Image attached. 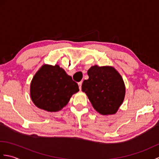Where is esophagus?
I'll use <instances>...</instances> for the list:
<instances>
[{
	"label": "esophagus",
	"instance_id": "1",
	"mask_svg": "<svg viewBox=\"0 0 159 159\" xmlns=\"http://www.w3.org/2000/svg\"><path fill=\"white\" fill-rule=\"evenodd\" d=\"M82 83H83V82H82V81H80V82H79V83H78V84H79V89H81V87H82Z\"/></svg>",
	"mask_w": 159,
	"mask_h": 159
}]
</instances>
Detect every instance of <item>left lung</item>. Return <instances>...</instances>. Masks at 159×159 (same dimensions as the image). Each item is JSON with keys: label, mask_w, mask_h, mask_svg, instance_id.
Instances as JSON below:
<instances>
[{"label": "left lung", "mask_w": 159, "mask_h": 159, "mask_svg": "<svg viewBox=\"0 0 159 159\" xmlns=\"http://www.w3.org/2000/svg\"><path fill=\"white\" fill-rule=\"evenodd\" d=\"M87 74L89 79L83 81L82 91L87 94L94 109L102 115L116 113L126 92L122 77L111 66H92Z\"/></svg>", "instance_id": "left-lung-1"}]
</instances>
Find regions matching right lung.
Segmentation results:
<instances>
[{"instance_id": "add662e5", "label": "right lung", "mask_w": 159, "mask_h": 159, "mask_svg": "<svg viewBox=\"0 0 159 159\" xmlns=\"http://www.w3.org/2000/svg\"><path fill=\"white\" fill-rule=\"evenodd\" d=\"M79 91L78 84L59 66L46 64L33 76L30 95L36 107L56 112L62 109Z\"/></svg>"}]
</instances>
